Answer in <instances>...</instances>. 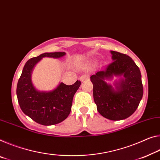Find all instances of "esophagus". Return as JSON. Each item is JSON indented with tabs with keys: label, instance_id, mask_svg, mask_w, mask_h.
<instances>
[{
	"label": "esophagus",
	"instance_id": "esophagus-1",
	"mask_svg": "<svg viewBox=\"0 0 160 160\" xmlns=\"http://www.w3.org/2000/svg\"><path fill=\"white\" fill-rule=\"evenodd\" d=\"M88 78V75H82L80 78V80L81 81V82H83V81H85V80H87Z\"/></svg>",
	"mask_w": 160,
	"mask_h": 160
}]
</instances>
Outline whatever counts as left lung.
I'll return each instance as SVG.
<instances>
[{"mask_svg":"<svg viewBox=\"0 0 160 160\" xmlns=\"http://www.w3.org/2000/svg\"><path fill=\"white\" fill-rule=\"evenodd\" d=\"M112 62L90 77L93 84L94 101L97 110L104 118L121 120L135 112L143 95L141 72L130 57L111 50ZM114 76H123L116 82V89L108 84L105 79Z\"/></svg>","mask_w":160,"mask_h":160,"instance_id":"8db88e82","label":"left lung"}]
</instances>
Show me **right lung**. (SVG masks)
<instances>
[{
	"label": "right lung",
	"instance_id": "add662e5",
	"mask_svg": "<svg viewBox=\"0 0 160 160\" xmlns=\"http://www.w3.org/2000/svg\"><path fill=\"white\" fill-rule=\"evenodd\" d=\"M64 52H45L30 58L25 63L17 85L16 94L19 105L24 114L42 125H52L61 122L68 118L71 110L72 99L80 86L77 80L73 85L60 82L52 91H38L31 81V73L35 65L42 58H60Z\"/></svg>",
	"mask_w": 160,
	"mask_h": 160
}]
</instances>
